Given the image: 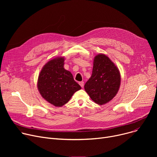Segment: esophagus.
Returning <instances> with one entry per match:
<instances>
[{
  "mask_svg": "<svg viewBox=\"0 0 157 157\" xmlns=\"http://www.w3.org/2000/svg\"><path fill=\"white\" fill-rule=\"evenodd\" d=\"M79 85L81 86V88H83L84 87V82L83 81H81L79 83Z\"/></svg>",
  "mask_w": 157,
  "mask_h": 157,
  "instance_id": "esophagus-1",
  "label": "esophagus"
}]
</instances>
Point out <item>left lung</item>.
I'll return each mask as SVG.
<instances>
[{
    "label": "left lung",
    "instance_id": "left-lung-1",
    "mask_svg": "<svg viewBox=\"0 0 157 157\" xmlns=\"http://www.w3.org/2000/svg\"><path fill=\"white\" fill-rule=\"evenodd\" d=\"M120 84V72L117 65L105 55H97L92 76L84 86L91 99L98 105L107 104L116 96Z\"/></svg>",
    "mask_w": 157,
    "mask_h": 157
}]
</instances>
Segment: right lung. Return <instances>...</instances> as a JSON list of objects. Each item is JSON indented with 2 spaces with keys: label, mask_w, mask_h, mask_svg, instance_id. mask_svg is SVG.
<instances>
[{
  "label": "right lung",
  "mask_w": 157,
  "mask_h": 157,
  "mask_svg": "<svg viewBox=\"0 0 157 157\" xmlns=\"http://www.w3.org/2000/svg\"><path fill=\"white\" fill-rule=\"evenodd\" d=\"M65 58L57 56L48 61L41 69L37 79L40 94L48 102L62 107L81 87L74 81L72 74L63 67Z\"/></svg>",
  "instance_id": "right-lung-1"
}]
</instances>
